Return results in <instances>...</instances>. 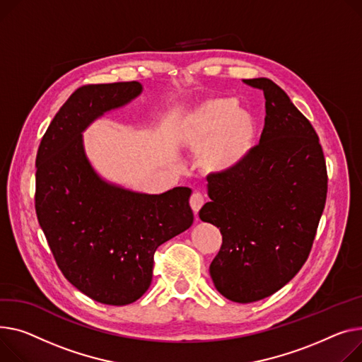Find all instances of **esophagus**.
Segmentation results:
<instances>
[{"instance_id": "esophagus-1", "label": "esophagus", "mask_w": 362, "mask_h": 362, "mask_svg": "<svg viewBox=\"0 0 362 362\" xmlns=\"http://www.w3.org/2000/svg\"><path fill=\"white\" fill-rule=\"evenodd\" d=\"M189 202H190V206H192V209H194V212L198 214L199 209L202 208V205L205 204V197L201 194V192H194Z\"/></svg>"}]
</instances>
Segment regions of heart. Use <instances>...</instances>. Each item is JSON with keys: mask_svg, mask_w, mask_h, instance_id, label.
I'll return each mask as SVG.
<instances>
[{"mask_svg": "<svg viewBox=\"0 0 362 362\" xmlns=\"http://www.w3.org/2000/svg\"><path fill=\"white\" fill-rule=\"evenodd\" d=\"M183 138L192 148H201L199 165L208 173L235 172L250 156L256 141L253 115L237 107L234 99H211L190 113Z\"/></svg>", "mask_w": 362, "mask_h": 362, "instance_id": "obj_1", "label": "heart"}]
</instances>
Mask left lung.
Instances as JSON below:
<instances>
[{
  "label": "left lung",
  "mask_w": 362,
  "mask_h": 362,
  "mask_svg": "<svg viewBox=\"0 0 362 362\" xmlns=\"http://www.w3.org/2000/svg\"><path fill=\"white\" fill-rule=\"evenodd\" d=\"M264 95V127L235 172L208 176L199 218L218 227L221 249L209 274L235 303L269 297L305 263L326 204L327 170L319 136L269 78L245 80Z\"/></svg>",
  "instance_id": "1"
}]
</instances>
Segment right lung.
<instances>
[{
	"instance_id": "obj_1",
	"label": "right lung",
	"mask_w": 362,
	"mask_h": 362,
	"mask_svg": "<svg viewBox=\"0 0 362 362\" xmlns=\"http://www.w3.org/2000/svg\"><path fill=\"white\" fill-rule=\"evenodd\" d=\"M138 81L77 88L47 127L36 156L37 221L64 276L109 305L136 301L153 279L154 253L194 223L189 187L138 194L91 167L83 131L141 94Z\"/></svg>"
}]
</instances>
